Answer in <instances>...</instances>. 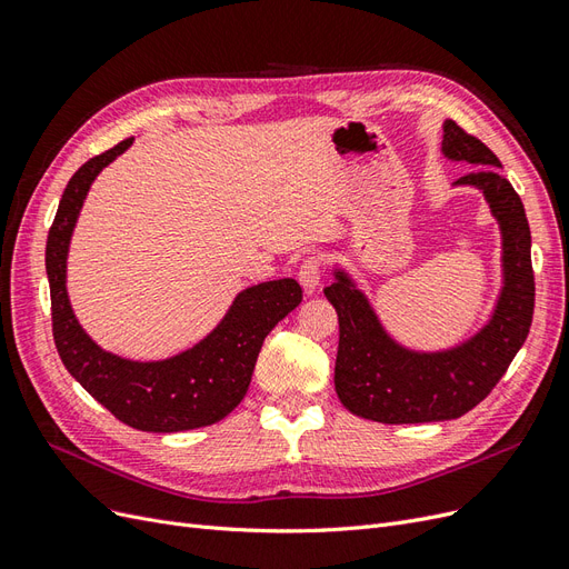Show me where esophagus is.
<instances>
[{
	"label": "esophagus",
	"mask_w": 569,
	"mask_h": 569,
	"mask_svg": "<svg viewBox=\"0 0 569 569\" xmlns=\"http://www.w3.org/2000/svg\"><path fill=\"white\" fill-rule=\"evenodd\" d=\"M298 279H300L305 292H315L319 288V283H321V260L319 258H307L300 264Z\"/></svg>",
	"instance_id": "obj_1"
}]
</instances>
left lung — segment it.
Instances as JSON below:
<instances>
[{
	"label": "left lung",
	"mask_w": 569,
	"mask_h": 569,
	"mask_svg": "<svg viewBox=\"0 0 569 569\" xmlns=\"http://www.w3.org/2000/svg\"><path fill=\"white\" fill-rule=\"evenodd\" d=\"M447 160L482 164L453 187L478 189L501 231V292L482 328L447 350H411L380 323L366 292L345 269L323 292L338 311L336 392L347 411L378 423H435L468 413L493 390L527 340L535 315L531 233L520 196L499 174L487 146L445 122Z\"/></svg>",
	"instance_id": "8db88e82"
}]
</instances>
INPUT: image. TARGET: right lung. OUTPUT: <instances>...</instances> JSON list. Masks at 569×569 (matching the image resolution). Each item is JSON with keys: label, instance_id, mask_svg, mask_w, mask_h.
<instances>
[{"label": "right lung", "instance_id": "add662e5", "mask_svg": "<svg viewBox=\"0 0 569 569\" xmlns=\"http://www.w3.org/2000/svg\"><path fill=\"white\" fill-rule=\"evenodd\" d=\"M132 141L87 160L61 196L47 238L53 342L68 373L124 426L143 432L212 426L241 405L264 338L302 302V288L296 279H277L241 290L203 340L168 359H124L91 340L68 298V248L91 181Z\"/></svg>", "mask_w": 569, "mask_h": 569}]
</instances>
